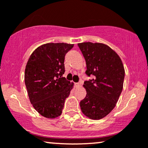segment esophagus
Instances as JSON below:
<instances>
[{"mask_svg":"<svg viewBox=\"0 0 148 148\" xmlns=\"http://www.w3.org/2000/svg\"><path fill=\"white\" fill-rule=\"evenodd\" d=\"M79 86L80 85H79V83H75V87H79Z\"/></svg>","mask_w":148,"mask_h":148,"instance_id":"obj_1","label":"esophagus"}]
</instances>
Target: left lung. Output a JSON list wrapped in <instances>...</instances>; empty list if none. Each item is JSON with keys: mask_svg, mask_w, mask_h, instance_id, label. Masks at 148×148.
I'll list each match as a JSON object with an SVG mask.
<instances>
[{"mask_svg": "<svg viewBox=\"0 0 148 148\" xmlns=\"http://www.w3.org/2000/svg\"><path fill=\"white\" fill-rule=\"evenodd\" d=\"M77 45L86 60V74L93 76L84 82L87 94L80 101V107L88 118L100 120L112 112L122 92L125 75L123 64L108 45L91 42Z\"/></svg>", "mask_w": 148, "mask_h": 148, "instance_id": "left-lung-1", "label": "left lung"}]
</instances>
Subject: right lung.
Wrapping results in <instances>:
<instances>
[{"mask_svg":"<svg viewBox=\"0 0 148 148\" xmlns=\"http://www.w3.org/2000/svg\"><path fill=\"white\" fill-rule=\"evenodd\" d=\"M73 44L46 43L30 56L25 69L24 80L30 103L41 116H60L65 99L73 84L63 77L64 57Z\"/></svg>","mask_w":148,"mask_h":148,"instance_id":"right-lung-1","label":"right lung"}]
</instances>
